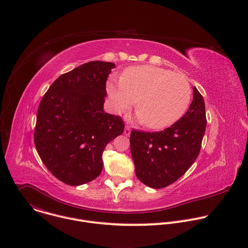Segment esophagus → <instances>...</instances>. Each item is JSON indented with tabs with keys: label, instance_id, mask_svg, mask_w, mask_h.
Wrapping results in <instances>:
<instances>
[{
	"label": "esophagus",
	"instance_id": "obj_1",
	"mask_svg": "<svg viewBox=\"0 0 248 248\" xmlns=\"http://www.w3.org/2000/svg\"><path fill=\"white\" fill-rule=\"evenodd\" d=\"M130 131H131V128H130V126H129V125H125L124 133L125 135H127V136H128V135L130 134Z\"/></svg>",
	"mask_w": 248,
	"mask_h": 248
}]
</instances>
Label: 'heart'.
Listing matches in <instances>:
<instances>
[{"label": "heart", "mask_w": 248, "mask_h": 248, "mask_svg": "<svg viewBox=\"0 0 248 248\" xmlns=\"http://www.w3.org/2000/svg\"><path fill=\"white\" fill-rule=\"evenodd\" d=\"M115 112L122 113L135 103V113L144 126L162 129L179 121L191 100V87L182 75L152 65L126 68L120 79L107 87Z\"/></svg>", "instance_id": "1"}]
</instances>
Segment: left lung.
Returning a JSON list of instances; mask_svg holds the SVG:
<instances>
[{
    "instance_id": "obj_1",
    "label": "left lung",
    "mask_w": 248,
    "mask_h": 248,
    "mask_svg": "<svg viewBox=\"0 0 248 248\" xmlns=\"http://www.w3.org/2000/svg\"><path fill=\"white\" fill-rule=\"evenodd\" d=\"M206 124L204 99L194 86L189 109L172 125L155 132L132 129L129 141L137 179L152 188L178 181L199 155Z\"/></svg>"
}]
</instances>
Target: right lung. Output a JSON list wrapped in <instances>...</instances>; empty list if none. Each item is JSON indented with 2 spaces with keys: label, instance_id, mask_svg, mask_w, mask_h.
<instances>
[{
  "label": "right lung",
  "instance_id": "obj_1",
  "mask_svg": "<svg viewBox=\"0 0 248 248\" xmlns=\"http://www.w3.org/2000/svg\"><path fill=\"white\" fill-rule=\"evenodd\" d=\"M114 67L101 61L83 63L59 77L39 104L35 147L46 168L68 186L95 180L104 149L124 129L121 117L103 109Z\"/></svg>",
  "mask_w": 248,
  "mask_h": 248
}]
</instances>
